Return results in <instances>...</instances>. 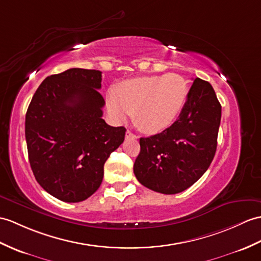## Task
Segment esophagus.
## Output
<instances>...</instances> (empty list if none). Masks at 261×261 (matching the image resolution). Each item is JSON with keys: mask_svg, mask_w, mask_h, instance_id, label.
Instances as JSON below:
<instances>
[{"mask_svg": "<svg viewBox=\"0 0 261 261\" xmlns=\"http://www.w3.org/2000/svg\"><path fill=\"white\" fill-rule=\"evenodd\" d=\"M125 139H138V137L135 133H132L130 130H128L125 132Z\"/></svg>", "mask_w": 261, "mask_h": 261, "instance_id": "34e87169", "label": "esophagus"}]
</instances>
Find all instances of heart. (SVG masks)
Here are the masks:
<instances>
[{"label": "heart", "mask_w": 261, "mask_h": 261, "mask_svg": "<svg viewBox=\"0 0 261 261\" xmlns=\"http://www.w3.org/2000/svg\"><path fill=\"white\" fill-rule=\"evenodd\" d=\"M189 93L185 79L163 74L132 79L108 98V110L117 120L133 113V121L147 133L169 128L182 112Z\"/></svg>", "instance_id": "1"}]
</instances>
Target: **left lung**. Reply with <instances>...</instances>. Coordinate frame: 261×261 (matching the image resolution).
I'll return each instance as SVG.
<instances>
[{
    "label": "left lung",
    "instance_id": "8db88e82",
    "mask_svg": "<svg viewBox=\"0 0 261 261\" xmlns=\"http://www.w3.org/2000/svg\"><path fill=\"white\" fill-rule=\"evenodd\" d=\"M220 120L214 88L196 77L179 119L158 135L140 138L133 166L139 182L165 195L191 187L214 160Z\"/></svg>",
    "mask_w": 261,
    "mask_h": 261
}]
</instances>
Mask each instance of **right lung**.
<instances>
[{
  "mask_svg": "<svg viewBox=\"0 0 261 261\" xmlns=\"http://www.w3.org/2000/svg\"><path fill=\"white\" fill-rule=\"evenodd\" d=\"M98 70L73 68L47 76L25 116L29 161L36 181L51 196L80 202L99 189L103 167L124 141V126L102 119Z\"/></svg>",
  "mask_w": 261,
  "mask_h": 261,
  "instance_id": "add662e5",
  "label": "right lung"
}]
</instances>
